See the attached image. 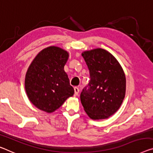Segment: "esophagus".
<instances>
[{
    "mask_svg": "<svg viewBox=\"0 0 153 153\" xmlns=\"http://www.w3.org/2000/svg\"><path fill=\"white\" fill-rule=\"evenodd\" d=\"M74 95L77 96L79 93V89L77 88V87H74Z\"/></svg>",
    "mask_w": 153,
    "mask_h": 153,
    "instance_id": "34e87169",
    "label": "esophagus"
}]
</instances>
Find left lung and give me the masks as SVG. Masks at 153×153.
<instances>
[{
    "label": "left lung",
    "instance_id": "1",
    "mask_svg": "<svg viewBox=\"0 0 153 153\" xmlns=\"http://www.w3.org/2000/svg\"><path fill=\"white\" fill-rule=\"evenodd\" d=\"M81 55L90 74V83L80 96L82 105L91 119H107L123 102L125 74L116 57L105 49L86 51Z\"/></svg>",
    "mask_w": 153,
    "mask_h": 153
}]
</instances>
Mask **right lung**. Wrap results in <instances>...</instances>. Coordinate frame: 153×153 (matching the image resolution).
Returning <instances> with one entry per match:
<instances>
[{
	"mask_svg": "<svg viewBox=\"0 0 153 153\" xmlns=\"http://www.w3.org/2000/svg\"><path fill=\"white\" fill-rule=\"evenodd\" d=\"M69 53L58 46L41 51L27 70L25 86L30 102L41 111L53 113L74 93L64 65Z\"/></svg>",
	"mask_w": 153,
	"mask_h": 153,
	"instance_id": "1",
	"label": "right lung"
}]
</instances>
